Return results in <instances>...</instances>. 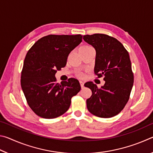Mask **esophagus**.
Segmentation results:
<instances>
[{
  "label": "esophagus",
  "mask_w": 153,
  "mask_h": 153,
  "mask_svg": "<svg viewBox=\"0 0 153 153\" xmlns=\"http://www.w3.org/2000/svg\"><path fill=\"white\" fill-rule=\"evenodd\" d=\"M79 84H80V86H81L82 88H83L84 87V82L80 81V82H79Z\"/></svg>",
  "instance_id": "esophagus-1"
}]
</instances>
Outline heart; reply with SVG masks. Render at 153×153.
<instances>
[{"instance_id": "heart-1", "label": "heart", "mask_w": 153, "mask_h": 153, "mask_svg": "<svg viewBox=\"0 0 153 153\" xmlns=\"http://www.w3.org/2000/svg\"><path fill=\"white\" fill-rule=\"evenodd\" d=\"M78 76H79V77H84V74H83V73H79V74H78Z\"/></svg>"}]
</instances>
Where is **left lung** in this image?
Segmentation results:
<instances>
[{
	"label": "left lung",
	"instance_id": "1",
	"mask_svg": "<svg viewBox=\"0 0 153 153\" xmlns=\"http://www.w3.org/2000/svg\"><path fill=\"white\" fill-rule=\"evenodd\" d=\"M83 39L96 50L94 74L104 76V86L98 88L92 82L86 87L92 90L87 108L95 116L114 117L128 102L134 84V74L128 52L116 38L102 33L85 35Z\"/></svg>",
	"mask_w": 153,
	"mask_h": 153
}]
</instances>
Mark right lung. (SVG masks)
<instances>
[{
    "mask_svg": "<svg viewBox=\"0 0 153 153\" xmlns=\"http://www.w3.org/2000/svg\"><path fill=\"white\" fill-rule=\"evenodd\" d=\"M82 39L80 34L48 35L27 53L21 86L28 105L39 117L53 119L63 115L70 107L71 98L81 90L75 78L56 83L55 74L66 65L69 54Z\"/></svg>",
    "mask_w": 153,
    "mask_h": 153,
    "instance_id": "right-lung-1",
    "label": "right lung"
}]
</instances>
